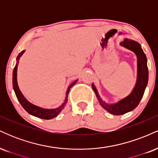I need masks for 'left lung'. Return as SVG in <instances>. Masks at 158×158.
Listing matches in <instances>:
<instances>
[{
	"label": "left lung",
	"instance_id": "left-lung-1",
	"mask_svg": "<svg viewBox=\"0 0 158 158\" xmlns=\"http://www.w3.org/2000/svg\"><path fill=\"white\" fill-rule=\"evenodd\" d=\"M121 46L124 47L128 50H131L136 54L137 57V82L133 90L128 97L123 98L119 102L114 104L108 105L103 102L102 99L99 97L98 91L92 84V88L95 92L98 100L103 108L107 111L114 115H122L128 112L131 111L138 106L144 94L145 89L148 84V70L147 67V59L144 52L141 48V45L137 41L133 40L126 39L120 43Z\"/></svg>",
	"mask_w": 158,
	"mask_h": 158
}]
</instances>
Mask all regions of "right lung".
<instances>
[{"mask_svg":"<svg viewBox=\"0 0 158 158\" xmlns=\"http://www.w3.org/2000/svg\"><path fill=\"white\" fill-rule=\"evenodd\" d=\"M24 52V50L21 51L19 53V55L17 57V63H16L15 68H14L13 73H12V85H13V89L14 91H15L16 97H17V99H19V102L21 103V105L22 107L26 110V111L28 112L29 114H31L32 116H35L36 117H39V118L41 119H50L56 117V116H58L60 112L64 109L65 106H66V103L68 102V97L69 91H70V88H71L73 85L76 84L77 80L74 81L73 83L70 85V86L68 87V90L66 92V97H65L64 102L61 105L59 108H55V109H45V108H40V107H38L35 106V105L30 103L29 101L27 100V99L23 96L22 93L20 90L19 85H18L17 82V69H18V65H19V60L21 56L23 55V53Z\"/></svg>","mask_w":158,"mask_h":158,"instance_id":"right-lung-1","label":"right lung"}]
</instances>
